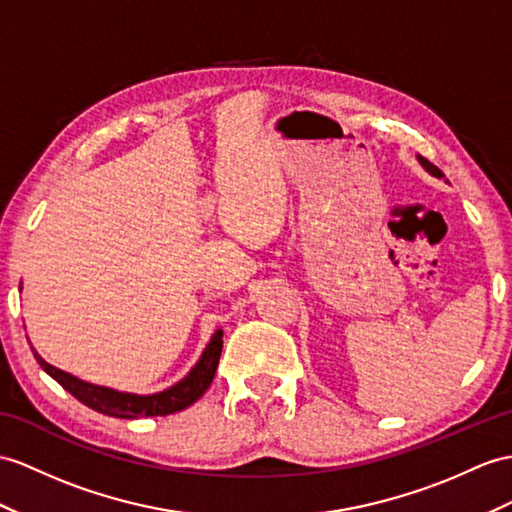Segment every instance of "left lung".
Returning <instances> with one entry per match:
<instances>
[{
	"label": "left lung",
	"mask_w": 512,
	"mask_h": 512,
	"mask_svg": "<svg viewBox=\"0 0 512 512\" xmlns=\"http://www.w3.org/2000/svg\"><path fill=\"white\" fill-rule=\"evenodd\" d=\"M419 165H421L423 169H426V171L430 173V176H434V178H445V176H443V171H441L439 167H434L432 162H428L426 158H419Z\"/></svg>",
	"instance_id": "left-lung-1"
}]
</instances>
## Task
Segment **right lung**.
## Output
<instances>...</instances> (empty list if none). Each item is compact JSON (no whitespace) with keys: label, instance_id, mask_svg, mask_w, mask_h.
Returning <instances> with one entry per match:
<instances>
[{"label":"right lung","instance_id":"add662e5","mask_svg":"<svg viewBox=\"0 0 512 512\" xmlns=\"http://www.w3.org/2000/svg\"><path fill=\"white\" fill-rule=\"evenodd\" d=\"M221 347H223V330L219 328L213 336H210V341L204 347V352L199 356L197 363L180 382L167 386L165 391L149 393V395L126 393V391L110 389V386H99L93 382L80 380L67 371L49 365L36 350L32 352H34L36 363L43 367L47 376H52L62 389L69 391L84 406H89L97 410V413L108 415V417L141 419V417H165L195 404L199 397L206 393L210 382L215 378Z\"/></svg>","mask_w":512,"mask_h":512}]
</instances>
